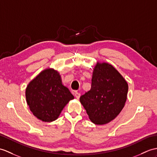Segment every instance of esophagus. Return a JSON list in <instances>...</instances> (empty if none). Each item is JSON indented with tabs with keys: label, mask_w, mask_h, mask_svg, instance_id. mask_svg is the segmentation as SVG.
Returning a JSON list of instances; mask_svg holds the SVG:
<instances>
[{
	"label": "esophagus",
	"mask_w": 157,
	"mask_h": 157,
	"mask_svg": "<svg viewBox=\"0 0 157 157\" xmlns=\"http://www.w3.org/2000/svg\"><path fill=\"white\" fill-rule=\"evenodd\" d=\"M75 96L76 98H77V99H78V98H79V96H80V94H79V92H75Z\"/></svg>",
	"instance_id": "obj_1"
}]
</instances>
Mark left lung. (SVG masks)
I'll use <instances>...</instances> for the list:
<instances>
[{"mask_svg": "<svg viewBox=\"0 0 157 157\" xmlns=\"http://www.w3.org/2000/svg\"><path fill=\"white\" fill-rule=\"evenodd\" d=\"M128 86L119 72L108 63H97L92 87L79 100L93 123L104 124L112 121L124 106Z\"/></svg>", "mask_w": 157, "mask_h": 157, "instance_id": "1", "label": "left lung"}]
</instances>
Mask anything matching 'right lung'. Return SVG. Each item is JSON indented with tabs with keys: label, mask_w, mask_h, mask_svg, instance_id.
<instances>
[{
	"label": "right lung",
	"mask_w": 157,
	"mask_h": 157,
	"mask_svg": "<svg viewBox=\"0 0 157 157\" xmlns=\"http://www.w3.org/2000/svg\"><path fill=\"white\" fill-rule=\"evenodd\" d=\"M74 98L67 87L62 84L59 73L52 69L39 74L26 89V100L31 111L44 122L56 120Z\"/></svg>",
	"instance_id": "add662e5"
}]
</instances>
